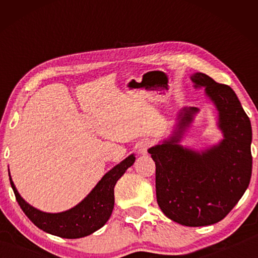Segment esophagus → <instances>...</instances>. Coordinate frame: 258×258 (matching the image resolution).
<instances>
[{
    "instance_id": "34e87169",
    "label": "esophagus",
    "mask_w": 258,
    "mask_h": 258,
    "mask_svg": "<svg viewBox=\"0 0 258 258\" xmlns=\"http://www.w3.org/2000/svg\"><path fill=\"white\" fill-rule=\"evenodd\" d=\"M152 146H154V142H152V140H150V139L142 140V141L140 142V145H139V152H140V154H142V155H146L148 150H149Z\"/></svg>"
}]
</instances>
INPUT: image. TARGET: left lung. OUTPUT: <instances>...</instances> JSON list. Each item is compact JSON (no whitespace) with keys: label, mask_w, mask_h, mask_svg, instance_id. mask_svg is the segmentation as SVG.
<instances>
[{"label":"left lung","mask_w":258,"mask_h":258,"mask_svg":"<svg viewBox=\"0 0 258 258\" xmlns=\"http://www.w3.org/2000/svg\"><path fill=\"white\" fill-rule=\"evenodd\" d=\"M218 110L224 139L199 152L177 142L197 108L180 113L177 130L163 145L150 148L156 164L157 203L172 221L185 226H205L223 220L242 197L251 177V125L237 94L206 74L191 76Z\"/></svg>","instance_id":"1"}]
</instances>
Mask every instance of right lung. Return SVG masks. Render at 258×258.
I'll return each mask as SVG.
<instances>
[{
	"instance_id": "right-lung-1",
	"label": "right lung",
	"mask_w": 258,
	"mask_h": 258,
	"mask_svg": "<svg viewBox=\"0 0 258 258\" xmlns=\"http://www.w3.org/2000/svg\"><path fill=\"white\" fill-rule=\"evenodd\" d=\"M134 161L135 157L128 156L110 169L82 203L62 213L50 214L32 207L20 197L11 177L10 183L20 208L38 229L61 238L77 239L95 232L106 224L115 204L113 187Z\"/></svg>"
}]
</instances>
